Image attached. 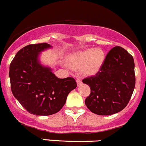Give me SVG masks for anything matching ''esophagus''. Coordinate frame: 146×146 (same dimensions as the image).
Returning a JSON list of instances; mask_svg holds the SVG:
<instances>
[{
    "instance_id": "esophagus-1",
    "label": "esophagus",
    "mask_w": 146,
    "mask_h": 146,
    "mask_svg": "<svg viewBox=\"0 0 146 146\" xmlns=\"http://www.w3.org/2000/svg\"><path fill=\"white\" fill-rule=\"evenodd\" d=\"M76 82H77L78 86H80V85L82 83V80H81V78H77V80H76Z\"/></svg>"
}]
</instances>
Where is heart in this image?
I'll use <instances>...</instances> for the list:
<instances>
[{"instance_id": "1", "label": "heart", "mask_w": 146, "mask_h": 146, "mask_svg": "<svg viewBox=\"0 0 146 146\" xmlns=\"http://www.w3.org/2000/svg\"><path fill=\"white\" fill-rule=\"evenodd\" d=\"M105 61L104 52L99 48H88L78 52L69 58V65L73 68L83 71L88 75L97 73Z\"/></svg>"}]
</instances>
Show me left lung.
Here are the masks:
<instances>
[{
	"mask_svg": "<svg viewBox=\"0 0 146 146\" xmlns=\"http://www.w3.org/2000/svg\"><path fill=\"white\" fill-rule=\"evenodd\" d=\"M133 56L123 48L115 46L106 56L96 76L83 79L90 86V94L85 100L92 113L109 115L123 110L128 105L135 85Z\"/></svg>",
	"mask_w": 146,
	"mask_h": 146,
	"instance_id": "8db88e82",
	"label": "left lung"
}]
</instances>
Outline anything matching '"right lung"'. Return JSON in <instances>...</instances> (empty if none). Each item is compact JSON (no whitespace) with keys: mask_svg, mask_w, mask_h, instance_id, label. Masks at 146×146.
Masks as SVG:
<instances>
[{"mask_svg":"<svg viewBox=\"0 0 146 146\" xmlns=\"http://www.w3.org/2000/svg\"><path fill=\"white\" fill-rule=\"evenodd\" d=\"M51 48L46 43L28 45L16 53L10 65L14 97L26 111L35 115L58 112L69 93L77 87L74 78H58L51 68L41 64L40 53Z\"/></svg>","mask_w":146,"mask_h":146,"instance_id":"1","label":"right lung"}]
</instances>
